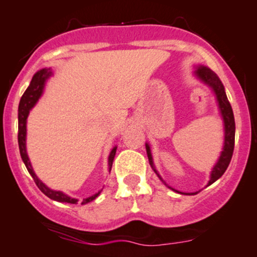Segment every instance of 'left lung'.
<instances>
[{"instance_id": "8db88e82", "label": "left lung", "mask_w": 257, "mask_h": 257, "mask_svg": "<svg viewBox=\"0 0 257 257\" xmlns=\"http://www.w3.org/2000/svg\"><path fill=\"white\" fill-rule=\"evenodd\" d=\"M196 75L203 81V82H206L208 86H210V87L213 88L215 96H217V101H218V104H219L220 113L221 115H223V119H224V131H225V137H224V148L220 154L219 160H218V163L215 164V166L213 167V171L212 174H210V180L209 182H208V185H212V183L215 182L218 178L223 176V174L225 172V170L228 169L229 164H230L231 156H233V153H234V143H235V120H234L233 109H231L230 103H229L228 101V97H226L225 91H224V86L223 83H221L219 77H218V75L215 74V72H213L210 69H208V67H204V66H199L198 69L196 70ZM145 148H147V154H148V158H149L150 166L153 167V170L155 171V174L158 175L159 178L163 181V178H161L160 175L158 174V171L155 170V166H154L150 147L148 144H145ZM165 185H166V183H165ZM171 190H174V188H171ZM174 191L175 192H178L176 190ZM196 193H183V194H196Z\"/></svg>"}]
</instances>
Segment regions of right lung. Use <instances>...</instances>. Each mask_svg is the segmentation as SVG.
I'll return each instance as SVG.
<instances>
[{
	"mask_svg": "<svg viewBox=\"0 0 257 257\" xmlns=\"http://www.w3.org/2000/svg\"><path fill=\"white\" fill-rule=\"evenodd\" d=\"M51 71L50 69H43L40 71H38L36 75L33 76V79L31 81V85L28 86V88L26 90V92L23 93L22 96L21 101H20V106H18V145H20V153H21V158L23 160L24 165H26L27 170L28 172L31 174V176L33 177L34 182L38 186L40 191L45 194V196L49 197L50 199H54V201H58V202H64V203H70V204H76L77 203V199L71 198V197L66 196L60 191H53L50 190L49 187L44 185L39 178L37 177V175L34 174L33 169H32V165L29 163V159L28 155H27V150H26V133H27V129H26V123H27V117L29 114V110L32 109V107L37 103V101L39 99V97L42 96L43 92V87H44V83L47 81L48 77L50 76ZM115 150L117 148H113V150L110 151L109 154V158H108V165H109V171L112 169V164L113 160H114V155H115ZM93 194V196L88 197V198H85L81 204H86L88 202L93 201L98 194Z\"/></svg>",
	"mask_w": 257,
	"mask_h": 257,
	"instance_id": "1",
	"label": "right lung"
}]
</instances>
